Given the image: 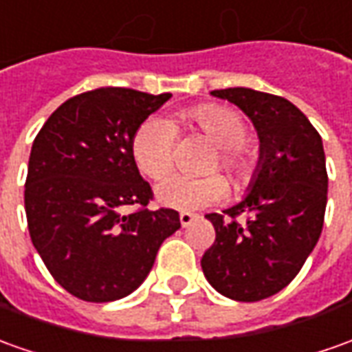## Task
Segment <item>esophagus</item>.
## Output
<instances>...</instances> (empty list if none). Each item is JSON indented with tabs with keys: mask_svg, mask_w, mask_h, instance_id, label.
I'll return each instance as SVG.
<instances>
[{
	"mask_svg": "<svg viewBox=\"0 0 352 352\" xmlns=\"http://www.w3.org/2000/svg\"><path fill=\"white\" fill-rule=\"evenodd\" d=\"M195 214H188V212H181L179 214V221H181V226L188 227L192 221H195Z\"/></svg>",
	"mask_w": 352,
	"mask_h": 352,
	"instance_id": "1",
	"label": "esophagus"
}]
</instances>
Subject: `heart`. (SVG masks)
I'll list each match as a JSON object with an SVG mask.
<instances>
[{
  "label": "heart",
  "instance_id": "heart-1",
  "mask_svg": "<svg viewBox=\"0 0 352 352\" xmlns=\"http://www.w3.org/2000/svg\"><path fill=\"white\" fill-rule=\"evenodd\" d=\"M183 125L200 131L214 146V157L210 169L221 167L235 183L246 181L252 173L250 157L243 152L241 144L248 136L245 119L235 109L219 104H204L181 113ZM177 129L164 117H150L138 126L131 142V154L136 167L150 179L164 177L173 166L175 157ZM227 185L219 175L186 177L173 173L166 177L156 188L157 200L175 210H200L214 206L226 198Z\"/></svg>",
  "mask_w": 352,
  "mask_h": 352
}]
</instances>
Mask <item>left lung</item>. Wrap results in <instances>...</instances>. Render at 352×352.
I'll return each instance as SVG.
<instances>
[{"label": "left lung", "mask_w": 352, "mask_h": 352, "mask_svg": "<svg viewBox=\"0 0 352 352\" xmlns=\"http://www.w3.org/2000/svg\"><path fill=\"white\" fill-rule=\"evenodd\" d=\"M212 96L239 106L252 121L260 162L250 192L223 214L206 216L216 241L200 264L217 293L256 302L295 279L320 239L327 204L322 136L281 96L252 88L214 90Z\"/></svg>", "instance_id": "left-lung-1"}]
</instances>
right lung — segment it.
<instances>
[{
  "mask_svg": "<svg viewBox=\"0 0 352 352\" xmlns=\"http://www.w3.org/2000/svg\"><path fill=\"white\" fill-rule=\"evenodd\" d=\"M171 94L96 88L50 116L28 160L25 210L32 245L59 285L86 302L131 295L181 227L171 208L148 210L152 186L131 142ZM126 206L136 210L123 214Z\"/></svg>",
  "mask_w": 352,
  "mask_h": 352,
  "instance_id": "obj_1",
  "label": "right lung"
}]
</instances>
